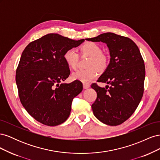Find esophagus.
I'll return each mask as SVG.
<instances>
[{"label": "esophagus", "mask_w": 160, "mask_h": 160, "mask_svg": "<svg viewBox=\"0 0 160 160\" xmlns=\"http://www.w3.org/2000/svg\"><path fill=\"white\" fill-rule=\"evenodd\" d=\"M89 88H90V86H89L88 84H85V83L83 84V89H89Z\"/></svg>", "instance_id": "34e87169"}]
</instances>
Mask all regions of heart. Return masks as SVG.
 Here are the masks:
<instances>
[{
    "label": "heart",
    "instance_id": "b5f03b06",
    "mask_svg": "<svg viewBox=\"0 0 160 160\" xmlns=\"http://www.w3.org/2000/svg\"><path fill=\"white\" fill-rule=\"evenodd\" d=\"M81 54L88 55L91 57L88 66L91 67L88 69H79L71 74L72 80L79 81L83 83H88L95 79L98 72L94 68L103 70L108 65V60L103 55V49L99 45L94 42H87L80 47ZM67 65L71 69H75L79 61V55L72 48L67 49L62 55Z\"/></svg>",
    "mask_w": 160,
    "mask_h": 160
}]
</instances>
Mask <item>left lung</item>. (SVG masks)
<instances>
[{
    "mask_svg": "<svg viewBox=\"0 0 160 160\" xmlns=\"http://www.w3.org/2000/svg\"><path fill=\"white\" fill-rule=\"evenodd\" d=\"M86 40L106 43L111 57L107 69L98 80L110 86L91 85L98 95L91 105L93 114L106 125L122 124L134 113L143 94L146 71L139 48L129 38L113 32Z\"/></svg>",
    "mask_w": 160,
    "mask_h": 160,
    "instance_id": "left-lung-1",
    "label": "left lung"
}]
</instances>
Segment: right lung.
<instances>
[{"mask_svg": "<svg viewBox=\"0 0 160 160\" xmlns=\"http://www.w3.org/2000/svg\"><path fill=\"white\" fill-rule=\"evenodd\" d=\"M84 41L50 33L30 42L23 51L16 83L22 106L37 122L56 126L69 118L72 101L83 90V84L79 81L62 83L70 75L62 55Z\"/></svg>", "mask_w": 160, "mask_h": 160, "instance_id": "obj_1", "label": "right lung"}]
</instances>
